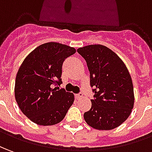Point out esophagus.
Returning <instances> with one entry per match:
<instances>
[{
    "instance_id": "1",
    "label": "esophagus",
    "mask_w": 152,
    "mask_h": 152,
    "mask_svg": "<svg viewBox=\"0 0 152 152\" xmlns=\"http://www.w3.org/2000/svg\"><path fill=\"white\" fill-rule=\"evenodd\" d=\"M83 93H79V94H75V97H76L77 99H79V98H83Z\"/></svg>"
}]
</instances>
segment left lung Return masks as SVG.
Here are the masks:
<instances>
[{
	"mask_svg": "<svg viewBox=\"0 0 152 152\" xmlns=\"http://www.w3.org/2000/svg\"><path fill=\"white\" fill-rule=\"evenodd\" d=\"M86 60L90 86L94 93L92 107L83 114L85 122L98 130H112L130 116L134 105L133 84L125 64L102 45L77 50Z\"/></svg>",
	"mask_w": 152,
	"mask_h": 152,
	"instance_id": "8db88e82",
	"label": "left lung"
}]
</instances>
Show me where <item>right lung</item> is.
Segmentation results:
<instances>
[{"label":"right lung","mask_w":152,"mask_h":152,"mask_svg":"<svg viewBox=\"0 0 152 152\" xmlns=\"http://www.w3.org/2000/svg\"><path fill=\"white\" fill-rule=\"evenodd\" d=\"M76 50L49 42L34 49L20 67L15 78V97L20 109L41 126L60 122L74 101V95L54 86L62 83V66Z\"/></svg>","instance_id":"1"}]
</instances>
